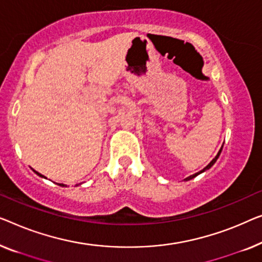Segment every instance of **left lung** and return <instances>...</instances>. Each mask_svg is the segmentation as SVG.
<instances>
[{"mask_svg":"<svg viewBox=\"0 0 262 262\" xmlns=\"http://www.w3.org/2000/svg\"><path fill=\"white\" fill-rule=\"evenodd\" d=\"M223 147V146H222ZM222 147H221V149H220V151H219V154L217 155H216V157L213 159V161H211L210 163H209V164H208L207 166H206V168H204L203 170H201V171L200 172H197V173H194V175H191V176H189V177H187V178H185V181H189V180H191V178H194V177H196L197 175H200V173L201 172H203V171H206V170H208V169H209V168H211V166H213L214 165V163L216 162V161H217V158H219V156H220V154H221V151H222Z\"/></svg>","mask_w":262,"mask_h":262,"instance_id":"8db88e82","label":"left lung"}]
</instances>
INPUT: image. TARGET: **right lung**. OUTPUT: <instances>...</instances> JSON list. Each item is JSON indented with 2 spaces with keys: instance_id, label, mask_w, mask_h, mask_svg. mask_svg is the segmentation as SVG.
<instances>
[{
  "instance_id": "add662e5",
  "label": "right lung",
  "mask_w": 262,
  "mask_h": 262,
  "mask_svg": "<svg viewBox=\"0 0 262 262\" xmlns=\"http://www.w3.org/2000/svg\"><path fill=\"white\" fill-rule=\"evenodd\" d=\"M36 173H37V175H40V176H42V175H41V173H39V172H37V171H36ZM59 185H61V187H63V184H59Z\"/></svg>"
}]
</instances>
